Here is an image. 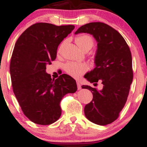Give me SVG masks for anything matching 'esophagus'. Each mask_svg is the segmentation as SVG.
<instances>
[{
	"mask_svg": "<svg viewBox=\"0 0 147 147\" xmlns=\"http://www.w3.org/2000/svg\"><path fill=\"white\" fill-rule=\"evenodd\" d=\"M77 86H78V90H80V89H82V86H81L80 83L79 82H77Z\"/></svg>",
	"mask_w": 147,
	"mask_h": 147,
	"instance_id": "34e87169",
	"label": "esophagus"
}]
</instances>
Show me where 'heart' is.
Segmentation results:
<instances>
[{
  "mask_svg": "<svg viewBox=\"0 0 147 147\" xmlns=\"http://www.w3.org/2000/svg\"><path fill=\"white\" fill-rule=\"evenodd\" d=\"M76 43L81 50L88 51L94 45V40L90 35L82 34L75 38ZM62 44L58 48V52H60ZM89 69L88 65L85 63L69 61L64 65V70L69 76L74 78H80L83 74L86 73Z\"/></svg>",
  "mask_w": 147,
  "mask_h": 147,
  "instance_id": "1",
  "label": "heart"
}]
</instances>
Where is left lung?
I'll use <instances>...</instances> for the list:
<instances>
[{
	"instance_id": "obj_1",
	"label": "left lung",
	"mask_w": 147,
	"mask_h": 147,
	"mask_svg": "<svg viewBox=\"0 0 147 147\" xmlns=\"http://www.w3.org/2000/svg\"><path fill=\"white\" fill-rule=\"evenodd\" d=\"M92 34L97 42L96 67L84 76L91 83L101 82L99 91L82 86L93 93V99L85 106L88 119L99 125L110 124L119 116L126 103L133 78L130 48L119 32L103 22H90L79 28L75 34Z\"/></svg>"
}]
</instances>
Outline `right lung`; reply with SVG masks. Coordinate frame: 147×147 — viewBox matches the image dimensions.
Instances as JSON below:
<instances>
[{
	"instance_id": "right-lung-1",
	"label": "right lung",
	"mask_w": 147,
	"mask_h": 147,
	"mask_svg": "<svg viewBox=\"0 0 147 147\" xmlns=\"http://www.w3.org/2000/svg\"><path fill=\"white\" fill-rule=\"evenodd\" d=\"M74 28L36 23L20 36L14 46L10 63L12 89L22 112L36 124L56 122L61 114V100L77 91L71 76L62 74L52 80L46 73V64L55 60L59 44Z\"/></svg>"
}]
</instances>
